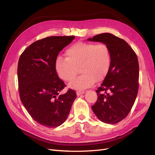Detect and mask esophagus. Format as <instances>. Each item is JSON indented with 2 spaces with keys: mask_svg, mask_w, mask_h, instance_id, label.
<instances>
[{
  "mask_svg": "<svg viewBox=\"0 0 155 155\" xmlns=\"http://www.w3.org/2000/svg\"><path fill=\"white\" fill-rule=\"evenodd\" d=\"M84 93H85V91H78L76 92V94L78 96L81 95V94H84Z\"/></svg>",
  "mask_w": 155,
  "mask_h": 155,
  "instance_id": "1",
  "label": "esophagus"
}]
</instances>
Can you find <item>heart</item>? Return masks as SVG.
Returning <instances> with one entry per match:
<instances>
[{
  "mask_svg": "<svg viewBox=\"0 0 155 155\" xmlns=\"http://www.w3.org/2000/svg\"><path fill=\"white\" fill-rule=\"evenodd\" d=\"M67 58L58 57L55 60V69L58 76L70 82L76 77L81 68V76L69 84L75 89L90 87L97 81H103L110 68L111 55L105 43L77 42L67 50Z\"/></svg>",
  "mask_w": 155,
  "mask_h": 155,
  "instance_id": "heart-1",
  "label": "heart"
}]
</instances>
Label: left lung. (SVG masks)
I'll list each match as a JSON object with an SVG mask.
<instances>
[{
	"label": "left lung",
	"instance_id": "obj_1",
	"mask_svg": "<svg viewBox=\"0 0 155 155\" xmlns=\"http://www.w3.org/2000/svg\"><path fill=\"white\" fill-rule=\"evenodd\" d=\"M88 40L106 44L111 55L110 70L96 91L97 99L92 109L103 122L117 124L128 115L138 94L137 55L126 41L109 33L96 35Z\"/></svg>",
	"mask_w": 155,
	"mask_h": 155
}]
</instances>
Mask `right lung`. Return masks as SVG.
I'll use <instances>...</instances> for the list:
<instances>
[{
    "label": "right lung",
    "mask_w": 155,
    "mask_h": 155,
    "mask_svg": "<svg viewBox=\"0 0 155 155\" xmlns=\"http://www.w3.org/2000/svg\"><path fill=\"white\" fill-rule=\"evenodd\" d=\"M75 38L51 36L30 45L21 55L17 67L18 91L26 110L37 123L56 127L66 120L76 93L72 89L64 94L66 87L55 71L59 53Z\"/></svg>",
    "instance_id": "1"
}]
</instances>
